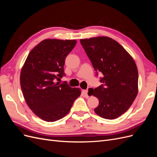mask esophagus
<instances>
[{
	"label": "esophagus",
	"instance_id": "1",
	"mask_svg": "<svg viewBox=\"0 0 157 157\" xmlns=\"http://www.w3.org/2000/svg\"><path fill=\"white\" fill-rule=\"evenodd\" d=\"M82 92H83V94H84L85 97H86V98H88V97H89L88 94V90H83Z\"/></svg>",
	"mask_w": 157,
	"mask_h": 157
}]
</instances>
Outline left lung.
<instances>
[{
    "label": "left lung",
    "mask_w": 157,
    "mask_h": 157,
    "mask_svg": "<svg viewBox=\"0 0 157 157\" xmlns=\"http://www.w3.org/2000/svg\"><path fill=\"white\" fill-rule=\"evenodd\" d=\"M96 75L100 72L103 83L89 88L90 96L99 99L94 109L97 115L113 120L130 108L138 92V71L135 61L123 47L107 36L80 39Z\"/></svg>",
    "instance_id": "1"
}]
</instances>
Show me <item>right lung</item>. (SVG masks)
<instances>
[{"mask_svg":"<svg viewBox=\"0 0 157 157\" xmlns=\"http://www.w3.org/2000/svg\"><path fill=\"white\" fill-rule=\"evenodd\" d=\"M77 44L75 40L46 39L28 55L21 71L20 84L28 106L47 122H54L69 112L81 91L63 82L65 59Z\"/></svg>","mask_w":157,"mask_h":157,"instance_id":"obj_1","label":"right lung"}]
</instances>
